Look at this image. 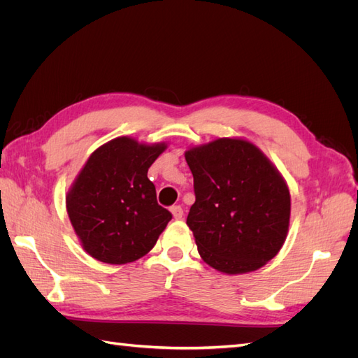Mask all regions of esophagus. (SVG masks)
<instances>
[{"instance_id":"34e87169","label":"esophagus","mask_w":358,"mask_h":358,"mask_svg":"<svg viewBox=\"0 0 358 358\" xmlns=\"http://www.w3.org/2000/svg\"><path fill=\"white\" fill-rule=\"evenodd\" d=\"M170 210H171L173 218H175V220H182V216H183V209L180 208V206H173V208H171Z\"/></svg>"}]
</instances>
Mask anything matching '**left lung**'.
<instances>
[{
	"label": "left lung",
	"instance_id": "obj_1",
	"mask_svg": "<svg viewBox=\"0 0 358 358\" xmlns=\"http://www.w3.org/2000/svg\"><path fill=\"white\" fill-rule=\"evenodd\" d=\"M196 203L187 224L206 264L227 275L258 270L280 251L291 197L285 179L245 138H216L189 148Z\"/></svg>",
	"mask_w": 358,
	"mask_h": 358
}]
</instances>
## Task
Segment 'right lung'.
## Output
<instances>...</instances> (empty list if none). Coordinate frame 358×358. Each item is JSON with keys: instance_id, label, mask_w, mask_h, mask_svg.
Here are the masks:
<instances>
[{"instance_id": "right-lung-1", "label": "right lung", "mask_w": 358, "mask_h": 358, "mask_svg": "<svg viewBox=\"0 0 358 358\" xmlns=\"http://www.w3.org/2000/svg\"><path fill=\"white\" fill-rule=\"evenodd\" d=\"M167 143L116 137L95 149L67 192V213L83 249L107 264L146 255L171 213L157 201L148 170Z\"/></svg>"}]
</instances>
